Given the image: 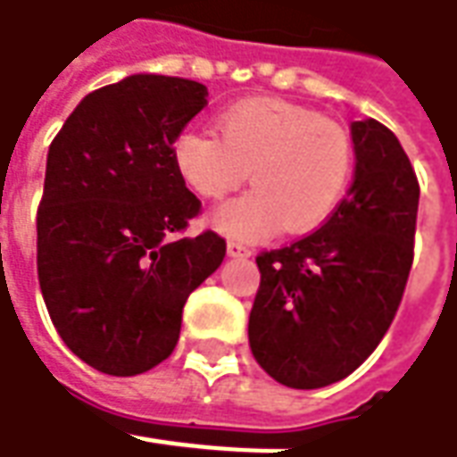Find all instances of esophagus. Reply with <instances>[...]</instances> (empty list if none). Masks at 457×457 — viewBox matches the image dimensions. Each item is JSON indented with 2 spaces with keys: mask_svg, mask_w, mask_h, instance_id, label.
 <instances>
[{
  "mask_svg": "<svg viewBox=\"0 0 457 457\" xmlns=\"http://www.w3.org/2000/svg\"><path fill=\"white\" fill-rule=\"evenodd\" d=\"M228 255L229 258H250V250H247L243 243H235V240H229Z\"/></svg>",
  "mask_w": 457,
  "mask_h": 457,
  "instance_id": "obj_1",
  "label": "esophagus"
}]
</instances>
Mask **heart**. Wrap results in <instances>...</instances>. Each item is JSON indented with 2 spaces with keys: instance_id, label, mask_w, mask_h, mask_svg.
I'll list each match as a JSON object with an SVG mask.
<instances>
[{
  "instance_id": "b5f03b06",
  "label": "heart",
  "mask_w": 457,
  "mask_h": 457,
  "mask_svg": "<svg viewBox=\"0 0 457 457\" xmlns=\"http://www.w3.org/2000/svg\"><path fill=\"white\" fill-rule=\"evenodd\" d=\"M217 129L220 136L187 129L171 144V164L199 197H225L250 171L255 189L210 214L217 232L235 240H262L280 228L303 235L334 214L354 166L338 123L280 98H247L228 105Z\"/></svg>"
}]
</instances>
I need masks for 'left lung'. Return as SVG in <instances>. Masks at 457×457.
I'll use <instances>...</instances> for the list:
<instances>
[{
	"label": "left lung",
	"instance_id": "left-lung-1",
	"mask_svg": "<svg viewBox=\"0 0 457 457\" xmlns=\"http://www.w3.org/2000/svg\"><path fill=\"white\" fill-rule=\"evenodd\" d=\"M354 181L326 225L258 255L247 337L258 364L293 389L349 377L377 349L412 268L417 184L379 120H352Z\"/></svg>",
	"mask_w": 457,
	"mask_h": 457
}]
</instances>
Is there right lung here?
<instances>
[{"label": "right lung", "mask_w": 457, "mask_h": 457, "mask_svg": "<svg viewBox=\"0 0 457 457\" xmlns=\"http://www.w3.org/2000/svg\"><path fill=\"white\" fill-rule=\"evenodd\" d=\"M207 105L197 80L136 72L87 93L47 151L37 276L57 334L113 377L174 352L181 308L225 258L214 232L177 237L199 199L171 144Z\"/></svg>", "instance_id": "add662e5"}]
</instances>
